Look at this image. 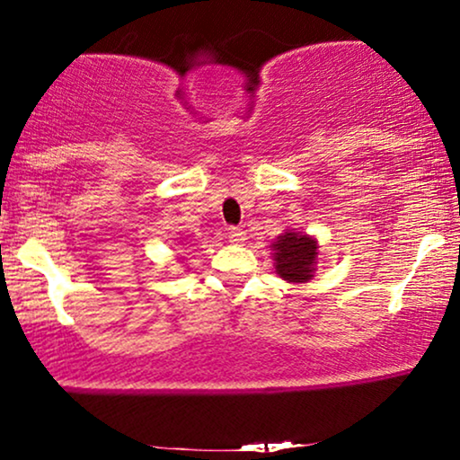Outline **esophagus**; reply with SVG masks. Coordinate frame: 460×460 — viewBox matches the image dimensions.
Masks as SVG:
<instances>
[{
  "instance_id": "1",
  "label": "esophagus",
  "mask_w": 460,
  "mask_h": 460,
  "mask_svg": "<svg viewBox=\"0 0 460 460\" xmlns=\"http://www.w3.org/2000/svg\"><path fill=\"white\" fill-rule=\"evenodd\" d=\"M246 240V234L240 229V226H229V242L234 244H242Z\"/></svg>"
}]
</instances>
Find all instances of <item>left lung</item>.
I'll list each match as a JSON object with an SVG mask.
<instances>
[{
    "label": "left lung",
    "mask_w": 460,
    "mask_h": 460,
    "mask_svg": "<svg viewBox=\"0 0 460 460\" xmlns=\"http://www.w3.org/2000/svg\"><path fill=\"white\" fill-rule=\"evenodd\" d=\"M274 248V261H277V272L281 279L292 283L309 281L314 277V263L318 255V246L307 235L288 231L285 235H279V242Z\"/></svg>",
    "instance_id": "left-lung-1"
}]
</instances>
